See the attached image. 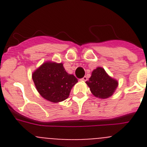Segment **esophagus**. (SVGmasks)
<instances>
[{"label":"esophagus","instance_id":"34e87169","mask_svg":"<svg viewBox=\"0 0 147 147\" xmlns=\"http://www.w3.org/2000/svg\"><path fill=\"white\" fill-rule=\"evenodd\" d=\"M87 80H88V78H87V76H84V77L82 78L81 79V81L85 82V81H87Z\"/></svg>","mask_w":147,"mask_h":147}]
</instances>
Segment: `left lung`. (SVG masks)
I'll list each match as a JSON object with an SVG mask.
<instances>
[{"label":"left lung","instance_id":"obj_1","mask_svg":"<svg viewBox=\"0 0 147 147\" xmlns=\"http://www.w3.org/2000/svg\"><path fill=\"white\" fill-rule=\"evenodd\" d=\"M86 84L94 96L105 99L115 93L119 82L109 76L103 67H98L92 71L91 76Z\"/></svg>","mask_w":147,"mask_h":147}]
</instances>
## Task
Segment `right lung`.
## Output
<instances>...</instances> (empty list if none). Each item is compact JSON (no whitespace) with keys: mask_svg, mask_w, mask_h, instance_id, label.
<instances>
[{"mask_svg":"<svg viewBox=\"0 0 147 147\" xmlns=\"http://www.w3.org/2000/svg\"><path fill=\"white\" fill-rule=\"evenodd\" d=\"M36 89L40 96L49 102L58 103L68 98L78 80L65 70L62 62L47 61L32 74Z\"/></svg>","mask_w":147,"mask_h":147,"instance_id":"1","label":"right lung"}]
</instances>
